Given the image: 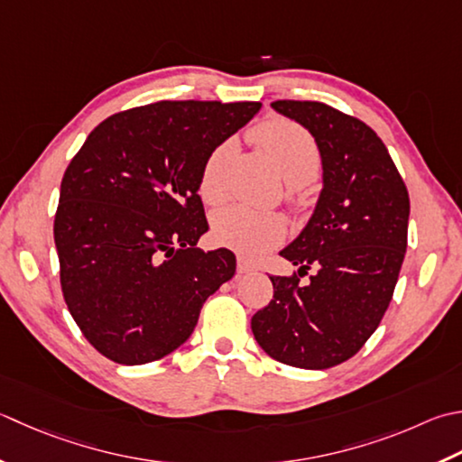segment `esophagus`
Returning <instances> with one entry per match:
<instances>
[{"instance_id": "1", "label": "esophagus", "mask_w": 462, "mask_h": 462, "mask_svg": "<svg viewBox=\"0 0 462 462\" xmlns=\"http://www.w3.org/2000/svg\"><path fill=\"white\" fill-rule=\"evenodd\" d=\"M256 266L252 264L250 260H246L244 256H238V274H248V273H254Z\"/></svg>"}]
</instances>
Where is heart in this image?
Instances as JSON below:
<instances>
[{
  "label": "heart",
  "mask_w": 462,
  "mask_h": 462,
  "mask_svg": "<svg viewBox=\"0 0 462 462\" xmlns=\"http://www.w3.org/2000/svg\"><path fill=\"white\" fill-rule=\"evenodd\" d=\"M250 138L274 160L280 174L291 186L309 184L322 164L320 148L300 124L273 117L258 124ZM234 143L226 140L208 153L198 176V194L206 204H220L226 198V168L230 164ZM288 198L296 204L291 189ZM212 236L226 248L244 256H262L286 238V222L280 214L258 212L244 206H228L212 216Z\"/></svg>",
  "instance_id": "obj_1"
}]
</instances>
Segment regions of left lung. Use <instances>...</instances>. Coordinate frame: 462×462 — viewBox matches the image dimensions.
<instances>
[{"label": "left lung", "mask_w": 462, "mask_h": 462, "mask_svg": "<svg viewBox=\"0 0 462 462\" xmlns=\"http://www.w3.org/2000/svg\"><path fill=\"white\" fill-rule=\"evenodd\" d=\"M273 107L314 135L324 188L300 236L280 252L298 273L270 276L274 296L252 316V332L278 363L324 370L365 346L393 300L409 189L383 140L358 117L322 102L278 99ZM309 269L315 274L302 285Z\"/></svg>", "instance_id": "1"}]
</instances>
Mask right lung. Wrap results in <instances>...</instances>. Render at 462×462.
<instances>
[{"mask_svg": "<svg viewBox=\"0 0 462 462\" xmlns=\"http://www.w3.org/2000/svg\"><path fill=\"white\" fill-rule=\"evenodd\" d=\"M260 102L162 99L96 125L71 158L53 220L63 300L81 334L117 365H146L189 338L236 256L208 230L198 176L208 153Z\"/></svg>", "mask_w": 462, "mask_h": 462, "instance_id": "obj_1", "label": "right lung"}]
</instances>
